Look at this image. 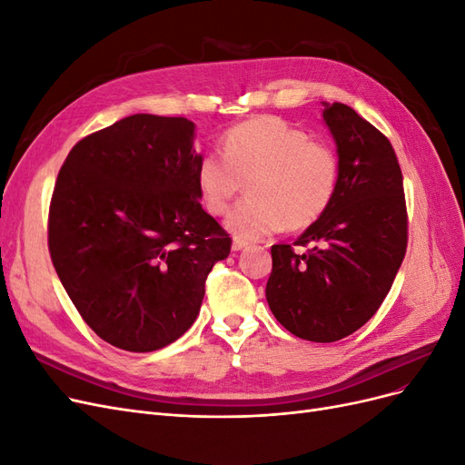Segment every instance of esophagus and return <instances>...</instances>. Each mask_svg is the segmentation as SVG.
I'll return each mask as SVG.
<instances>
[{
    "label": "esophagus",
    "instance_id": "esophagus-1",
    "mask_svg": "<svg viewBox=\"0 0 465 465\" xmlns=\"http://www.w3.org/2000/svg\"><path fill=\"white\" fill-rule=\"evenodd\" d=\"M244 248H248V242H246V241H241V238H234V241H232V250H234V252H241V250H244Z\"/></svg>",
    "mask_w": 465,
    "mask_h": 465
}]
</instances>
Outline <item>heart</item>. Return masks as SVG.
Listing matches in <instances>:
<instances>
[{
  "label": "heart",
  "mask_w": 465,
  "mask_h": 465,
  "mask_svg": "<svg viewBox=\"0 0 465 465\" xmlns=\"http://www.w3.org/2000/svg\"><path fill=\"white\" fill-rule=\"evenodd\" d=\"M221 151L198 161L195 188L209 213L223 215L246 182L248 198L227 217V229L241 241L311 227L340 182L337 153L277 116L234 125L223 135Z\"/></svg>",
  "instance_id": "obj_1"
}]
</instances>
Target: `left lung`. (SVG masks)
<instances>
[{
    "label": "left lung",
    "mask_w": 465,
    "mask_h": 465,
    "mask_svg": "<svg viewBox=\"0 0 465 465\" xmlns=\"http://www.w3.org/2000/svg\"><path fill=\"white\" fill-rule=\"evenodd\" d=\"M323 106L340 182L326 213L297 238V250L272 246L265 299L292 335L331 343L364 326L386 299L405 256L407 211L388 137L347 104Z\"/></svg>",
    "instance_id": "obj_1"
}]
</instances>
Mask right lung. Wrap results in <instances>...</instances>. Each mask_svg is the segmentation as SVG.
I'll return each mask as SVG.
<instances>
[{
	"instance_id": "add662e5",
	"label": "right lung",
	"mask_w": 465,
	"mask_h": 465,
	"mask_svg": "<svg viewBox=\"0 0 465 465\" xmlns=\"http://www.w3.org/2000/svg\"><path fill=\"white\" fill-rule=\"evenodd\" d=\"M195 124L134 114L83 137L55 180L48 248L87 326L132 353L176 341L231 252L198 188Z\"/></svg>"
}]
</instances>
